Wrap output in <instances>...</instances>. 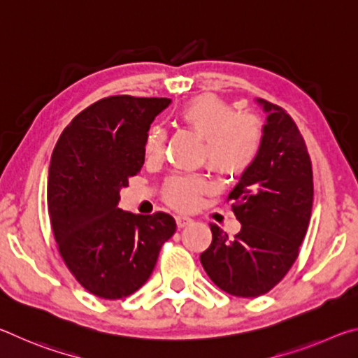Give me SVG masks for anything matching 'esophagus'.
I'll return each instance as SVG.
<instances>
[{
  "instance_id": "obj_1",
  "label": "esophagus",
  "mask_w": 358,
  "mask_h": 358,
  "mask_svg": "<svg viewBox=\"0 0 358 358\" xmlns=\"http://www.w3.org/2000/svg\"><path fill=\"white\" fill-rule=\"evenodd\" d=\"M175 221H177L178 229H183L186 226H189V224H192V220H191V217H187V216H177V217H175Z\"/></svg>"
}]
</instances>
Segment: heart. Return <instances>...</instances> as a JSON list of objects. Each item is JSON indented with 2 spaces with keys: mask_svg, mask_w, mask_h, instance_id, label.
Returning a JSON list of instances; mask_svg holds the SVG:
<instances>
[{
  "mask_svg": "<svg viewBox=\"0 0 358 358\" xmlns=\"http://www.w3.org/2000/svg\"><path fill=\"white\" fill-rule=\"evenodd\" d=\"M178 120L203 138V159L216 173L241 177L256 164L264 147V124L257 115L238 112L216 94H201L180 108ZM167 132L159 124L145 136V155L157 159L164 151ZM210 192L208 180L199 173L173 175L162 187V197L175 210L189 211Z\"/></svg>",
  "mask_w": 358,
  "mask_h": 358,
  "instance_id": "1",
  "label": "heart"
}]
</instances>
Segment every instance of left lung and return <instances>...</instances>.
I'll return each instance as SVG.
<instances>
[{
    "label": "left lung",
    "instance_id": "obj_1",
    "mask_svg": "<svg viewBox=\"0 0 358 358\" xmlns=\"http://www.w3.org/2000/svg\"><path fill=\"white\" fill-rule=\"evenodd\" d=\"M268 113L259 159L241 175L227 201L241 222L234 238L211 224L201 254L210 280L235 296H259L286 276L299 257L313 208V166L292 117L259 99Z\"/></svg>",
    "mask_w": 358,
    "mask_h": 358
}]
</instances>
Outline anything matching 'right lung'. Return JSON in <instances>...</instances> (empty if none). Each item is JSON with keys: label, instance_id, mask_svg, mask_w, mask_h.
Returning <instances> with one entry per match:
<instances>
[{"label": "right lung", "instance_id": "1", "mask_svg": "<svg viewBox=\"0 0 358 358\" xmlns=\"http://www.w3.org/2000/svg\"><path fill=\"white\" fill-rule=\"evenodd\" d=\"M169 104L167 98L108 96L74 117L53 148L47 205L57 248L72 276L99 299L141 289L177 230L162 211L118 208L120 189L143 166L151 121Z\"/></svg>", "mask_w": 358, "mask_h": 358}]
</instances>
